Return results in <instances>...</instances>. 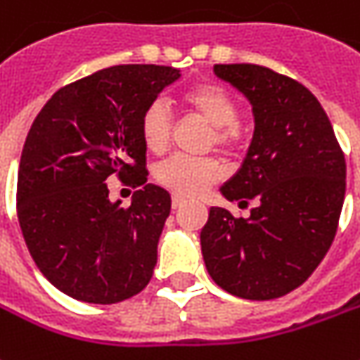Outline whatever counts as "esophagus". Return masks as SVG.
<instances>
[{"label": "esophagus", "instance_id": "1", "mask_svg": "<svg viewBox=\"0 0 360 360\" xmlns=\"http://www.w3.org/2000/svg\"><path fill=\"white\" fill-rule=\"evenodd\" d=\"M185 202H187V199H185V197H179V195H175V197H173V209H181V207H183Z\"/></svg>", "mask_w": 360, "mask_h": 360}]
</instances>
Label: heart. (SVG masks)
<instances>
[{
  "instance_id": "b5f03b06",
  "label": "heart",
  "mask_w": 360,
  "mask_h": 360,
  "mask_svg": "<svg viewBox=\"0 0 360 360\" xmlns=\"http://www.w3.org/2000/svg\"><path fill=\"white\" fill-rule=\"evenodd\" d=\"M181 102L197 116L212 126V143L221 151H232L238 143V102L229 90L212 82H199L181 94ZM173 120L167 106L161 100H153L139 116V136L148 151L160 155L171 139ZM222 165L212 158L191 160V158H169L158 165L155 179L161 187L175 195L195 197L207 191L221 179Z\"/></svg>"
}]
</instances>
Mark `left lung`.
<instances>
[{
    "mask_svg": "<svg viewBox=\"0 0 360 360\" xmlns=\"http://www.w3.org/2000/svg\"><path fill=\"white\" fill-rule=\"evenodd\" d=\"M214 75L250 100L254 136L229 200H254L250 217L212 207L200 231L217 285L244 300H274L300 288L323 260L345 199L343 149L319 100L297 80L258 65H214Z\"/></svg>",
    "mask_w": 360,
    "mask_h": 360,
    "instance_id": "obj_1",
    "label": "left lung"
}]
</instances>
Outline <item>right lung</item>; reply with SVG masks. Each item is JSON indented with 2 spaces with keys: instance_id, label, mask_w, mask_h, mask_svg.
Returning a JSON list of instances; mask_svg holds the SVG:
<instances>
[{
  "instance_id": "obj_1",
  "label": "right lung",
  "mask_w": 360,
  "mask_h": 360,
  "mask_svg": "<svg viewBox=\"0 0 360 360\" xmlns=\"http://www.w3.org/2000/svg\"><path fill=\"white\" fill-rule=\"evenodd\" d=\"M179 77L158 65L98 70L57 90L27 134L19 226L37 268L78 302H124L153 276L171 195L146 183L139 116ZM114 172L140 187L129 207L109 200Z\"/></svg>"
}]
</instances>
